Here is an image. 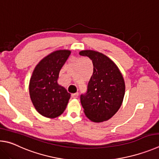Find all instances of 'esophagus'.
Wrapping results in <instances>:
<instances>
[{
    "instance_id": "obj_1",
    "label": "esophagus",
    "mask_w": 159,
    "mask_h": 159,
    "mask_svg": "<svg viewBox=\"0 0 159 159\" xmlns=\"http://www.w3.org/2000/svg\"><path fill=\"white\" fill-rule=\"evenodd\" d=\"M78 96H79V93H72V95H71V96H72V98H77V97H78Z\"/></svg>"
}]
</instances>
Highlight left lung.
Masks as SVG:
<instances>
[{"label": "left lung", "instance_id": "left-lung-1", "mask_svg": "<svg viewBox=\"0 0 159 159\" xmlns=\"http://www.w3.org/2000/svg\"><path fill=\"white\" fill-rule=\"evenodd\" d=\"M80 54L89 58L93 66L87 92L80 96L84 114L93 122L107 121L115 115L123 102V76L116 64L102 53L83 50Z\"/></svg>", "mask_w": 159, "mask_h": 159}]
</instances>
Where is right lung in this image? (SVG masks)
<instances>
[{
	"instance_id": "add662e5",
	"label": "right lung",
	"mask_w": 159,
	"mask_h": 159,
	"mask_svg": "<svg viewBox=\"0 0 159 159\" xmlns=\"http://www.w3.org/2000/svg\"><path fill=\"white\" fill-rule=\"evenodd\" d=\"M70 51L57 50L43 58L30 77L29 93L36 110L45 117L56 118L66 110L70 94L58 84L59 72Z\"/></svg>"
}]
</instances>
